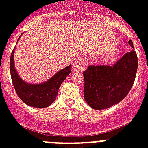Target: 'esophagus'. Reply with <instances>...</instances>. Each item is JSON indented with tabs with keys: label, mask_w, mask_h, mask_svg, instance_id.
<instances>
[{
	"label": "esophagus",
	"mask_w": 148,
	"mask_h": 148,
	"mask_svg": "<svg viewBox=\"0 0 148 148\" xmlns=\"http://www.w3.org/2000/svg\"><path fill=\"white\" fill-rule=\"evenodd\" d=\"M86 67L85 62L84 61H79V60H75L73 64H72V71L74 72L81 71L84 69Z\"/></svg>",
	"instance_id": "34e87169"
}]
</instances>
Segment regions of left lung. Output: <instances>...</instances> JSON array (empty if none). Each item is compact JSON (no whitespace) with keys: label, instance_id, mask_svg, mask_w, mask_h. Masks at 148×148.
<instances>
[{"label":"left lung","instance_id":"obj_1","mask_svg":"<svg viewBox=\"0 0 148 148\" xmlns=\"http://www.w3.org/2000/svg\"><path fill=\"white\" fill-rule=\"evenodd\" d=\"M128 44L134 47L132 40ZM138 60L134 51L127 52L110 66L90 65L83 72L84 77V97L93 109L102 110L118 103L134 84Z\"/></svg>","mask_w":148,"mask_h":148}]
</instances>
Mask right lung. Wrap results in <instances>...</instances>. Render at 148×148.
<instances>
[{
    "label": "right lung",
    "instance_id": "1",
    "mask_svg": "<svg viewBox=\"0 0 148 148\" xmlns=\"http://www.w3.org/2000/svg\"><path fill=\"white\" fill-rule=\"evenodd\" d=\"M14 48L10 55V77L18 97L24 103L34 108H44L51 105L56 99L60 84L71 71V65L58 72L45 83L31 84L24 82L17 74L14 64Z\"/></svg>",
    "mask_w": 148,
    "mask_h": 148
}]
</instances>
